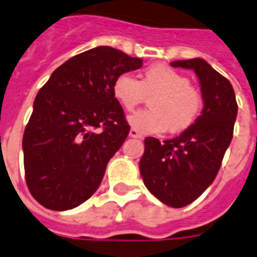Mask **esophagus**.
<instances>
[{"label":"esophagus","mask_w":257,"mask_h":257,"mask_svg":"<svg viewBox=\"0 0 257 257\" xmlns=\"http://www.w3.org/2000/svg\"><path fill=\"white\" fill-rule=\"evenodd\" d=\"M130 137L131 138H142V134H141V133H139L137 128H134V127H133V128L130 130Z\"/></svg>","instance_id":"34e87169"}]
</instances>
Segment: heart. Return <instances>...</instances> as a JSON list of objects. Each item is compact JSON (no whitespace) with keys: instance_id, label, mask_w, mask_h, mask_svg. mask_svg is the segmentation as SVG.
Here are the masks:
<instances>
[{"instance_id":"heart-1","label":"heart","mask_w":257,"mask_h":257,"mask_svg":"<svg viewBox=\"0 0 257 257\" xmlns=\"http://www.w3.org/2000/svg\"><path fill=\"white\" fill-rule=\"evenodd\" d=\"M112 92L126 111L150 97L147 110L130 116V124L142 134H157L168 130L181 133L194 124L202 110V95L190 84L185 73L165 64L150 65L143 71L141 80L133 75H119Z\"/></svg>"}]
</instances>
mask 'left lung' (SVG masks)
Listing matches in <instances>:
<instances>
[{
  "label": "left lung",
  "instance_id": "obj_1",
  "mask_svg": "<svg viewBox=\"0 0 257 257\" xmlns=\"http://www.w3.org/2000/svg\"><path fill=\"white\" fill-rule=\"evenodd\" d=\"M200 79L204 108L180 137L161 142L147 137L139 169L146 188L164 204L182 208L208 189L233 138L237 103L229 80L202 59L173 61Z\"/></svg>",
  "mask_w": 257,
  "mask_h": 257
}]
</instances>
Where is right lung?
Masks as SVG:
<instances>
[{
  "mask_svg": "<svg viewBox=\"0 0 257 257\" xmlns=\"http://www.w3.org/2000/svg\"><path fill=\"white\" fill-rule=\"evenodd\" d=\"M141 67L142 59L96 47L65 61L40 88L23 138L25 181L37 202L67 210L96 192L130 133L112 85Z\"/></svg>",
  "mask_w": 257,
  "mask_h": 257,
  "instance_id": "obj_1",
  "label": "right lung"
}]
</instances>
